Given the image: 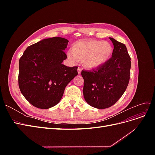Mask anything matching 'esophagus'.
Listing matches in <instances>:
<instances>
[{
    "instance_id": "34e87169",
    "label": "esophagus",
    "mask_w": 155,
    "mask_h": 155,
    "mask_svg": "<svg viewBox=\"0 0 155 155\" xmlns=\"http://www.w3.org/2000/svg\"><path fill=\"white\" fill-rule=\"evenodd\" d=\"M78 74H80L81 72V69L80 68H78Z\"/></svg>"
}]
</instances>
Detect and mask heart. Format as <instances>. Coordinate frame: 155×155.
Returning <instances> with one entry per match:
<instances>
[{"mask_svg":"<svg viewBox=\"0 0 155 155\" xmlns=\"http://www.w3.org/2000/svg\"><path fill=\"white\" fill-rule=\"evenodd\" d=\"M71 52L67 54L70 61H81L84 67L94 70L102 67L110 59L113 47L107 41H79L72 45Z\"/></svg>","mask_w":155,"mask_h":155,"instance_id":"heart-1","label":"heart"}]
</instances>
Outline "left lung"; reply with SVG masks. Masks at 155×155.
I'll list each match as a JSON object with an SVG mask.
<instances>
[{
  "instance_id": "obj_1",
  "label": "left lung",
  "mask_w": 155,
  "mask_h": 155,
  "mask_svg": "<svg viewBox=\"0 0 155 155\" xmlns=\"http://www.w3.org/2000/svg\"><path fill=\"white\" fill-rule=\"evenodd\" d=\"M114 45L112 58L92 71L82 70L83 96L88 105L107 109L122 96L130 79V58L124 44L109 37Z\"/></svg>"
}]
</instances>
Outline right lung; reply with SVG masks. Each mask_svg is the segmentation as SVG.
<instances>
[{"instance_id":"add662e5","label":"right lung","mask_w":155,"mask_h":155,"mask_svg":"<svg viewBox=\"0 0 155 155\" xmlns=\"http://www.w3.org/2000/svg\"><path fill=\"white\" fill-rule=\"evenodd\" d=\"M68 41L54 37L28 47L19 59L18 87L27 101L47 109L61 100L64 89L78 75L77 67L63 64Z\"/></svg>"}]
</instances>
